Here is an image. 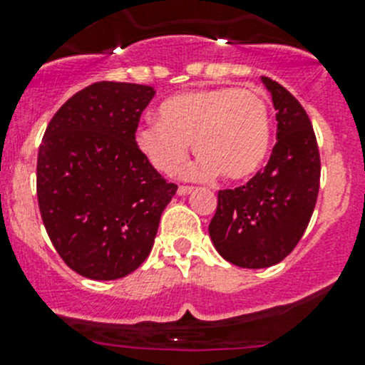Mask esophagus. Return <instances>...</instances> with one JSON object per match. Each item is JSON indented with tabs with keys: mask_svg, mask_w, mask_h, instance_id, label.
<instances>
[{
	"mask_svg": "<svg viewBox=\"0 0 365 365\" xmlns=\"http://www.w3.org/2000/svg\"><path fill=\"white\" fill-rule=\"evenodd\" d=\"M192 187H189V185H180L178 187V196H187V194H190L192 192Z\"/></svg>",
	"mask_w": 365,
	"mask_h": 365,
	"instance_id": "esophagus-1",
	"label": "esophagus"
}]
</instances>
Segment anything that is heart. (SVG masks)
<instances>
[{
    "mask_svg": "<svg viewBox=\"0 0 365 365\" xmlns=\"http://www.w3.org/2000/svg\"><path fill=\"white\" fill-rule=\"evenodd\" d=\"M157 123L135 130V145L164 175L185 160L189 145L197 159L183 176L206 180L220 175L240 182L263 168L270 152V111L256 90L219 86L176 93L157 108Z\"/></svg>",
    "mask_w": 365,
    "mask_h": 365,
    "instance_id": "b5f03b06",
    "label": "heart"
}]
</instances>
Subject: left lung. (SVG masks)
I'll use <instances>...</instances> for the list:
<instances>
[{
    "label": "left lung",
    "instance_id": "1",
    "mask_svg": "<svg viewBox=\"0 0 365 365\" xmlns=\"http://www.w3.org/2000/svg\"><path fill=\"white\" fill-rule=\"evenodd\" d=\"M261 83L277 111V145L261 173L237 189L220 190L208 226L217 252L242 268L277 264L300 242L319 190V152L311 120L286 88Z\"/></svg>",
    "mask_w": 365,
    "mask_h": 365
}]
</instances>
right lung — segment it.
<instances>
[{"label": "right lung", "mask_w": 365, "mask_h": 365, "mask_svg": "<svg viewBox=\"0 0 365 365\" xmlns=\"http://www.w3.org/2000/svg\"><path fill=\"white\" fill-rule=\"evenodd\" d=\"M153 95L145 84L95 83L68 98L46 128L38 208L54 249L83 277L114 281L134 272L178 189L135 145Z\"/></svg>", "instance_id": "add662e5"}]
</instances>
